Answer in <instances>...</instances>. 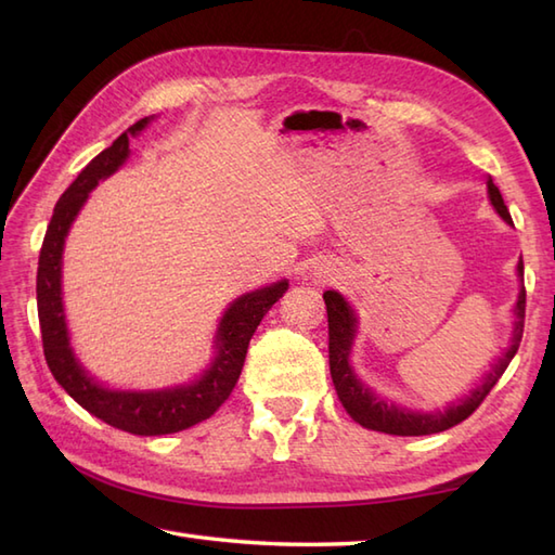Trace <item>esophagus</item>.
<instances>
[{
	"mask_svg": "<svg viewBox=\"0 0 555 555\" xmlns=\"http://www.w3.org/2000/svg\"><path fill=\"white\" fill-rule=\"evenodd\" d=\"M328 276H332V274H328V271H326V269H320V279L328 281Z\"/></svg>",
	"mask_w": 555,
	"mask_h": 555,
	"instance_id": "esophagus-1",
	"label": "esophagus"
}]
</instances>
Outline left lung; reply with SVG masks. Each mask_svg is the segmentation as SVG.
Returning <instances> with one entry per match:
<instances>
[{
	"label": "left lung",
	"instance_id": "obj_1",
	"mask_svg": "<svg viewBox=\"0 0 555 555\" xmlns=\"http://www.w3.org/2000/svg\"><path fill=\"white\" fill-rule=\"evenodd\" d=\"M487 185H489L491 205L496 207V211L505 221L513 223L511 211L505 207L499 188L493 185L491 179L487 181ZM522 271H525V264L520 259V264H517V274L522 276ZM324 302H326V317H328V367H332V379L336 386L338 400L344 403L348 415L358 424H362L364 429H374V431H384L393 436H427V434H439V431L451 429L455 424L473 415V412L485 403V398L491 393V388L496 386L503 372L508 370V364L515 358V352L520 348V340H522L527 291L522 284L520 296H517V302H515L513 344L503 352V358L496 362V367L485 376V382H481L465 400H460L457 405H451L443 412H434V415L431 412H410L393 403H386L384 398L372 393L370 388L364 386L356 374H352L348 356H350L352 336H356L358 320L356 314H352L350 305L344 300V296H338L336 291H326Z\"/></svg>",
	"mask_w": 555,
	"mask_h": 555
}]
</instances>
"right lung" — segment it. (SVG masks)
<instances>
[{
  "instance_id": "add662e5",
  "label": "right lung",
  "mask_w": 555,
  "mask_h": 555,
  "mask_svg": "<svg viewBox=\"0 0 555 555\" xmlns=\"http://www.w3.org/2000/svg\"><path fill=\"white\" fill-rule=\"evenodd\" d=\"M147 121L150 119L135 121L126 133L114 140L112 147L102 150L78 173V179L66 188V193L59 197L40 247L38 317L47 367H50L54 379L62 384L64 391L80 408H86L90 415L100 417L102 422L121 431L138 436H159L193 427V424L211 417L221 408L223 400L231 396L233 386L238 384L245 352L247 346H250L255 328L262 322L271 305L288 291V281H279L274 286L247 293V296H241L231 305L219 324L217 358L203 374V379H197L195 384L145 393L109 391V388H102L92 382L86 370H80L68 346L62 305L64 238L70 229V221L76 219L78 209L86 203L88 193L98 185L100 179H107L109 173L119 169L128 157V135L143 131Z\"/></svg>"
}]
</instances>
